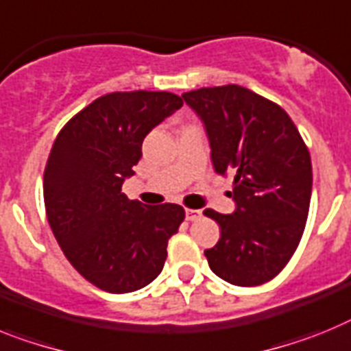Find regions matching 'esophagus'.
Here are the masks:
<instances>
[{
    "mask_svg": "<svg viewBox=\"0 0 351 351\" xmlns=\"http://www.w3.org/2000/svg\"><path fill=\"white\" fill-rule=\"evenodd\" d=\"M201 210H194V208H185V219L187 221H197L201 217Z\"/></svg>",
    "mask_w": 351,
    "mask_h": 351,
    "instance_id": "obj_1",
    "label": "esophagus"
}]
</instances>
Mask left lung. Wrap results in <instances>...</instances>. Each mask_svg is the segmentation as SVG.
Segmentation results:
<instances>
[{"label": "left lung", "mask_w": 351, "mask_h": 351, "mask_svg": "<svg viewBox=\"0 0 351 351\" xmlns=\"http://www.w3.org/2000/svg\"><path fill=\"white\" fill-rule=\"evenodd\" d=\"M184 100L205 123L213 169L234 175L237 210L206 208L221 239L205 256L215 276L234 286L268 282L297 251L309 213L313 166L288 112L239 84L199 88Z\"/></svg>", "instance_id": "obj_1"}]
</instances>
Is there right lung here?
<instances>
[{"label":"right lung","instance_id":"add662e5","mask_svg":"<svg viewBox=\"0 0 351 351\" xmlns=\"http://www.w3.org/2000/svg\"><path fill=\"white\" fill-rule=\"evenodd\" d=\"M184 106L169 91H114L70 118L44 171L49 226L81 276L109 293L150 285L185 210L146 206L121 193L141 158L146 134Z\"/></svg>","mask_w":351,"mask_h":351}]
</instances>
